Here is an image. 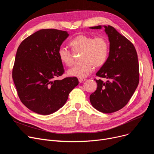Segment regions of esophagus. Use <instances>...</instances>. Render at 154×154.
<instances>
[{
  "label": "esophagus",
  "instance_id": "34e87169",
  "mask_svg": "<svg viewBox=\"0 0 154 154\" xmlns=\"http://www.w3.org/2000/svg\"><path fill=\"white\" fill-rule=\"evenodd\" d=\"M85 80H86L85 79H79V81L80 83H82V82H84V81H85Z\"/></svg>",
  "mask_w": 154,
  "mask_h": 154
}]
</instances>
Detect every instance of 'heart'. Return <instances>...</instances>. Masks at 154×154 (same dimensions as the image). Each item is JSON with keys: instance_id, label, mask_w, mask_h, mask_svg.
<instances>
[{"instance_id": "heart-1", "label": "heart", "mask_w": 154, "mask_h": 154, "mask_svg": "<svg viewBox=\"0 0 154 154\" xmlns=\"http://www.w3.org/2000/svg\"><path fill=\"white\" fill-rule=\"evenodd\" d=\"M74 52H81L80 62L78 66L70 69L67 73L72 77L82 79L89 75L94 67L99 68L106 63L109 54V43L104 37H93L90 35H79L69 43ZM60 62L67 66H70L73 62L72 52L65 47H60L58 51Z\"/></svg>"}]
</instances>
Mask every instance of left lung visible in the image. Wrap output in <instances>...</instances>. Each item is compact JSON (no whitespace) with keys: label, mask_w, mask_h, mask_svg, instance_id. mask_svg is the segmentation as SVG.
I'll return each instance as SVG.
<instances>
[{"label":"left lung","mask_w":154,"mask_h":154,"mask_svg":"<svg viewBox=\"0 0 154 154\" xmlns=\"http://www.w3.org/2000/svg\"><path fill=\"white\" fill-rule=\"evenodd\" d=\"M110 42L108 59L96 75L97 90L90 95L92 106L109 114L122 109L133 95L139 82L138 57L133 44L115 28L104 26ZM100 29L101 26L90 27Z\"/></svg>","instance_id":"left-lung-1"}]
</instances>
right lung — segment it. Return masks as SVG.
<instances>
[{"mask_svg": "<svg viewBox=\"0 0 154 154\" xmlns=\"http://www.w3.org/2000/svg\"><path fill=\"white\" fill-rule=\"evenodd\" d=\"M68 36L66 31L41 29L17 48L12 79L22 103L37 114L49 115L58 110L79 84L75 77L55 80L64 73L58 51Z\"/></svg>", "mask_w": 154, "mask_h": 154, "instance_id": "add662e5", "label": "right lung"}]
</instances>
